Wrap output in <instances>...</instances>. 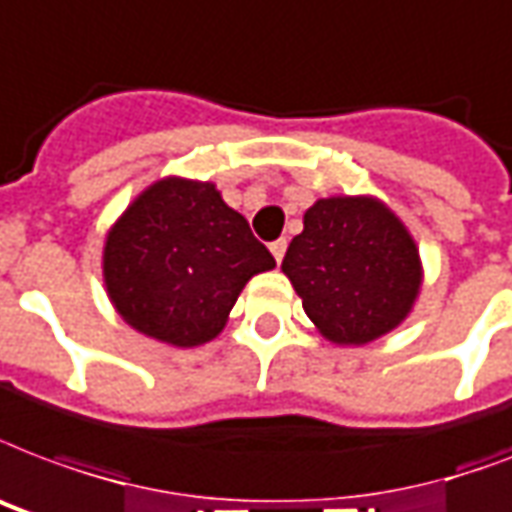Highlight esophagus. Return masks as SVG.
<instances>
[{"instance_id":"34e87169","label":"esophagus","mask_w":512,"mask_h":512,"mask_svg":"<svg viewBox=\"0 0 512 512\" xmlns=\"http://www.w3.org/2000/svg\"><path fill=\"white\" fill-rule=\"evenodd\" d=\"M284 252H287V241H284V239L273 241V244H271V255L276 257V263H282Z\"/></svg>"}]
</instances>
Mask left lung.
Here are the masks:
<instances>
[{"label":"left lung","instance_id":"8db88e82","mask_svg":"<svg viewBox=\"0 0 512 512\" xmlns=\"http://www.w3.org/2000/svg\"><path fill=\"white\" fill-rule=\"evenodd\" d=\"M282 271L319 333L343 346L395 330L421 287L411 233L384 204L362 195H335L311 206Z\"/></svg>","mask_w":512,"mask_h":512}]
</instances>
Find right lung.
Listing matches in <instances>:
<instances>
[{
    "instance_id": "add662e5",
    "label": "right lung",
    "mask_w": 512,
    "mask_h": 512,
    "mask_svg": "<svg viewBox=\"0 0 512 512\" xmlns=\"http://www.w3.org/2000/svg\"><path fill=\"white\" fill-rule=\"evenodd\" d=\"M276 260L212 182L169 177L109 230L104 282L117 314L171 346L220 335L239 292Z\"/></svg>"
}]
</instances>
